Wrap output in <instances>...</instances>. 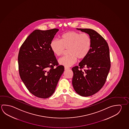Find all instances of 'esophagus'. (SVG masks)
Masks as SVG:
<instances>
[{
	"instance_id": "34e87169",
	"label": "esophagus",
	"mask_w": 129,
	"mask_h": 129,
	"mask_svg": "<svg viewBox=\"0 0 129 129\" xmlns=\"http://www.w3.org/2000/svg\"><path fill=\"white\" fill-rule=\"evenodd\" d=\"M68 69H69V68H68L67 67H64V69L65 70H68Z\"/></svg>"
}]
</instances>
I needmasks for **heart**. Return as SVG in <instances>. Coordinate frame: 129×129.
I'll return each mask as SVG.
<instances>
[{
    "label": "heart",
    "mask_w": 129,
    "mask_h": 129,
    "mask_svg": "<svg viewBox=\"0 0 129 129\" xmlns=\"http://www.w3.org/2000/svg\"><path fill=\"white\" fill-rule=\"evenodd\" d=\"M91 40L87 34H81L76 31H69L64 34L61 40L53 39L50 43L52 52L57 56L63 54L66 49H68L69 54L58 60L59 64L67 67L75 63L77 58H85L90 51Z\"/></svg>",
    "instance_id": "heart-1"
}]
</instances>
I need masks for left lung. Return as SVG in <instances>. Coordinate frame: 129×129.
<instances>
[{
    "label": "left lung",
    "mask_w": 129,
    "mask_h": 129,
    "mask_svg": "<svg viewBox=\"0 0 129 129\" xmlns=\"http://www.w3.org/2000/svg\"><path fill=\"white\" fill-rule=\"evenodd\" d=\"M77 29L89 34L91 45L87 56L82 59L78 66L72 68V85L78 94L89 96L100 90L106 81L111 68L109 48L105 39L95 30ZM83 68L86 69L82 70Z\"/></svg>",
    "instance_id": "obj_1"
}]
</instances>
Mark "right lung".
I'll use <instances>...</instances> for the list:
<instances>
[{
    "instance_id": "right-lung-1",
    "label": "right lung",
    "mask_w": 129,
    "mask_h": 129,
    "mask_svg": "<svg viewBox=\"0 0 129 129\" xmlns=\"http://www.w3.org/2000/svg\"><path fill=\"white\" fill-rule=\"evenodd\" d=\"M58 31L57 28L34 30L19 51L21 79L30 92L39 98H47L54 93L64 70V66L58 65L50 48V43Z\"/></svg>"
}]
</instances>
